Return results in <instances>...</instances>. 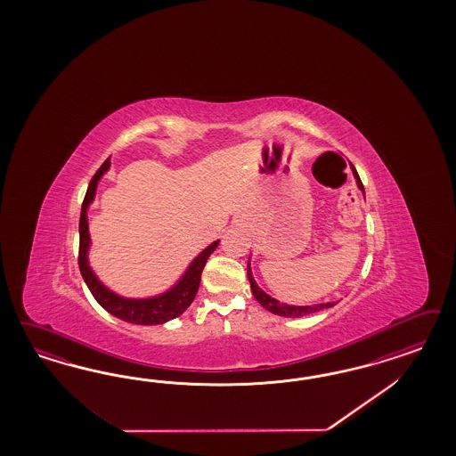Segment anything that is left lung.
Wrapping results in <instances>:
<instances>
[{"label": "left lung", "instance_id": "left-lung-1", "mask_svg": "<svg viewBox=\"0 0 456 456\" xmlns=\"http://www.w3.org/2000/svg\"><path fill=\"white\" fill-rule=\"evenodd\" d=\"M353 172H354V177H356V182H358V187L364 193V187H362V182L359 179L358 172L353 168ZM248 282H250V289H252V294H254V297L257 299V303L263 305L264 309H267V311H271L273 314H277V316H284V318H303V316H307V314H313V313H318V311H322V309H328V307H332L336 303H326V304H316V305H289V304H282L276 301L274 297H271L269 294H265L257 284H256V281H254V277H252V271H250V261L248 264Z\"/></svg>", "mask_w": 456, "mask_h": 456}]
</instances>
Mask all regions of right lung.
<instances>
[{
  "label": "right lung",
  "instance_id": "add662e5",
  "mask_svg": "<svg viewBox=\"0 0 456 456\" xmlns=\"http://www.w3.org/2000/svg\"><path fill=\"white\" fill-rule=\"evenodd\" d=\"M110 167V160H105L98 168L97 174L92 177L88 189L83 199L82 214H80V246H78V267L82 273L83 279L88 286L97 303L113 314L115 318L124 319L132 324H142V326H152V324H164L170 319L179 318L180 314L192 304L193 297L199 290L200 276L204 271V265L208 263V256L219 246V240L210 244L204 252L199 254V257L191 264L185 276L182 277L175 288L151 299H125L118 297L107 288L100 284L95 274L92 273L88 261H86V248L90 244L88 237V222H86V208L94 200L95 189H97L98 179L107 172Z\"/></svg>",
  "mask_w": 456,
  "mask_h": 456
}]
</instances>
